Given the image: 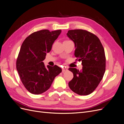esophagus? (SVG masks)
Wrapping results in <instances>:
<instances>
[{
    "label": "esophagus",
    "instance_id": "1",
    "mask_svg": "<svg viewBox=\"0 0 124 124\" xmlns=\"http://www.w3.org/2000/svg\"><path fill=\"white\" fill-rule=\"evenodd\" d=\"M68 71V69H67L66 68H63L62 69V71L63 72H66V71Z\"/></svg>",
    "mask_w": 124,
    "mask_h": 124
}]
</instances>
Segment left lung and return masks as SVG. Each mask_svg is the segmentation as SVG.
Instances as JSON below:
<instances>
[{
	"label": "left lung",
	"mask_w": 124,
	"mask_h": 124,
	"mask_svg": "<svg viewBox=\"0 0 124 124\" xmlns=\"http://www.w3.org/2000/svg\"><path fill=\"white\" fill-rule=\"evenodd\" d=\"M67 35L74 42V55L83 66L81 71L69 68L73 74L69 86L78 95H89L98 86L106 71L104 48L98 37L85 30H69Z\"/></svg>",
	"instance_id": "left-lung-1"
}]
</instances>
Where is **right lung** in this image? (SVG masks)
Returning a JSON list of instances; mask_svg holds the SVG:
<instances>
[{
    "instance_id": "obj_1",
    "label": "right lung",
    "mask_w": 124,
    "mask_h": 124,
    "mask_svg": "<svg viewBox=\"0 0 124 124\" xmlns=\"http://www.w3.org/2000/svg\"><path fill=\"white\" fill-rule=\"evenodd\" d=\"M61 30H41L32 33L22 43L16 60V69L22 83L32 94H41L49 89L55 78L62 72L57 66H45L43 61Z\"/></svg>"
}]
</instances>
